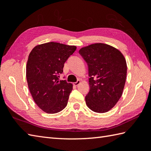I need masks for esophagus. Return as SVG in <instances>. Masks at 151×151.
<instances>
[{
  "label": "esophagus",
  "instance_id": "34e87169",
  "mask_svg": "<svg viewBox=\"0 0 151 151\" xmlns=\"http://www.w3.org/2000/svg\"><path fill=\"white\" fill-rule=\"evenodd\" d=\"M81 81H80V80H78L77 81H76V82H75V83H73V85L75 86H78L80 84H81Z\"/></svg>",
  "mask_w": 151,
  "mask_h": 151
}]
</instances>
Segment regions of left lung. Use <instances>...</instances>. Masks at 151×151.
<instances>
[{"label":"left lung","mask_w":151,"mask_h":151,"mask_svg":"<svg viewBox=\"0 0 151 151\" xmlns=\"http://www.w3.org/2000/svg\"><path fill=\"white\" fill-rule=\"evenodd\" d=\"M88 63L90 89L86 96L88 107L97 113L108 111L123 93L127 78L126 60L120 50L107 44H91L80 49Z\"/></svg>","instance_id":"8db88e82"}]
</instances>
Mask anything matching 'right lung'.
I'll list each match as a JSON object with an SVG mask.
<instances>
[{"mask_svg":"<svg viewBox=\"0 0 151 151\" xmlns=\"http://www.w3.org/2000/svg\"><path fill=\"white\" fill-rule=\"evenodd\" d=\"M76 47L49 42L35 47L27 63L26 76L34 102L43 111L56 114L67 104L73 89L71 83L59 80L64 63Z\"/></svg>","mask_w":151,"mask_h":151,"instance_id":"1","label":"right lung"}]
</instances>
